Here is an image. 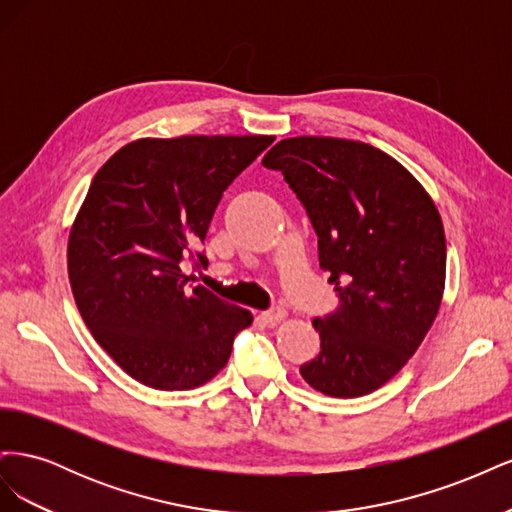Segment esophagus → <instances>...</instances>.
Wrapping results in <instances>:
<instances>
[{
  "label": "esophagus",
  "mask_w": 512,
  "mask_h": 512,
  "mask_svg": "<svg viewBox=\"0 0 512 512\" xmlns=\"http://www.w3.org/2000/svg\"><path fill=\"white\" fill-rule=\"evenodd\" d=\"M286 316H288V312L284 307H271V309H267V312H262V320H265L267 324L282 322Z\"/></svg>",
  "instance_id": "obj_1"
}]
</instances>
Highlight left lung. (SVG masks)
Returning <instances> with one entry per match:
<instances>
[{
    "mask_svg": "<svg viewBox=\"0 0 512 512\" xmlns=\"http://www.w3.org/2000/svg\"><path fill=\"white\" fill-rule=\"evenodd\" d=\"M262 166L301 200L339 299L314 318L320 354L301 365L303 380L344 399L380 389L438 316L446 239L436 205L395 158L346 138H284Z\"/></svg>",
    "mask_w": 512,
    "mask_h": 512,
    "instance_id": "obj_1",
    "label": "left lung"
}]
</instances>
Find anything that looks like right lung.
<instances>
[{"mask_svg":"<svg viewBox=\"0 0 512 512\" xmlns=\"http://www.w3.org/2000/svg\"><path fill=\"white\" fill-rule=\"evenodd\" d=\"M273 136L141 138L98 170L68 239L76 307L96 342L134 380L188 391L228 363L243 307L190 284L224 190Z\"/></svg>","mask_w":512,"mask_h":512,"instance_id":"right-lung-1","label":"right lung"}]
</instances>
